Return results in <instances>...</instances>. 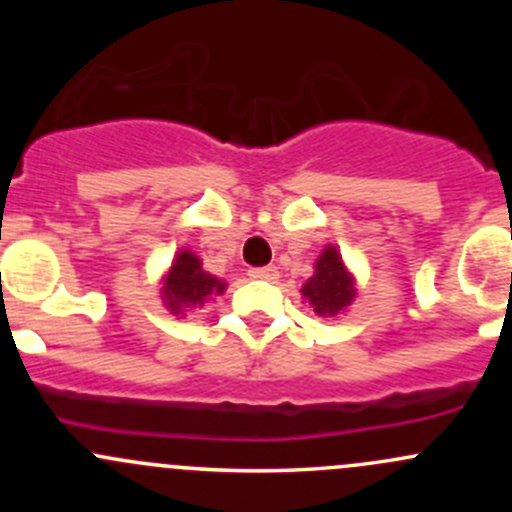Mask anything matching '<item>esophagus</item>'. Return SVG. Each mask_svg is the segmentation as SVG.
<instances>
[{
	"label": "esophagus",
	"mask_w": 512,
	"mask_h": 512,
	"mask_svg": "<svg viewBox=\"0 0 512 512\" xmlns=\"http://www.w3.org/2000/svg\"><path fill=\"white\" fill-rule=\"evenodd\" d=\"M247 275L252 277V280H262V282H275L277 277H280V272H277V267H252Z\"/></svg>",
	"instance_id": "1"
}]
</instances>
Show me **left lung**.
Instances as JSON below:
<instances>
[{
  "mask_svg": "<svg viewBox=\"0 0 512 512\" xmlns=\"http://www.w3.org/2000/svg\"><path fill=\"white\" fill-rule=\"evenodd\" d=\"M302 297L312 304L319 317H337L354 302V277L349 275L342 255L334 245H327L319 255L314 275L304 282Z\"/></svg>",
  "mask_w": 512,
  "mask_h": 512,
  "instance_id": "obj_1",
  "label": "left lung"
}]
</instances>
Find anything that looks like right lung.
<instances>
[{"mask_svg":"<svg viewBox=\"0 0 512 512\" xmlns=\"http://www.w3.org/2000/svg\"><path fill=\"white\" fill-rule=\"evenodd\" d=\"M223 292L225 282L205 272L200 257L190 250H180L175 255L173 265H170L168 275H165L163 289H160L165 307L173 314H183L185 309L203 307L208 297Z\"/></svg>","mask_w":512,"mask_h":512,"instance_id":"obj_1","label":"right lung"}]
</instances>
